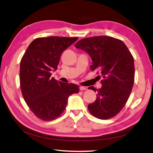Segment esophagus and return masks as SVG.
<instances>
[{
  "instance_id": "obj_1",
  "label": "esophagus",
  "mask_w": 153,
  "mask_h": 153,
  "mask_svg": "<svg viewBox=\"0 0 153 153\" xmlns=\"http://www.w3.org/2000/svg\"><path fill=\"white\" fill-rule=\"evenodd\" d=\"M79 90H86V88L84 87V86H79Z\"/></svg>"
}]
</instances>
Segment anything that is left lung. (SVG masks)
Here are the masks:
<instances>
[{"label": "left lung", "mask_w": 153, "mask_h": 153, "mask_svg": "<svg viewBox=\"0 0 153 153\" xmlns=\"http://www.w3.org/2000/svg\"><path fill=\"white\" fill-rule=\"evenodd\" d=\"M76 48L87 53L92 59L91 69H100L102 87L88 89L97 91L94 102L88 110L95 117L107 120L115 116L125 106L134 82V61L128 47L117 38L98 36L78 41Z\"/></svg>", "instance_id": "8db88e82"}]
</instances>
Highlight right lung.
Returning a JSON list of instances; mask_svg holds the SVG:
<instances>
[{"mask_svg": "<svg viewBox=\"0 0 153 153\" xmlns=\"http://www.w3.org/2000/svg\"><path fill=\"white\" fill-rule=\"evenodd\" d=\"M78 39L59 36L38 38L28 46L21 60L20 86L30 110L38 118L50 121L57 118L66 108L71 94L79 86L51 77L57 69L61 55Z\"/></svg>", "mask_w": 153, "mask_h": 153, "instance_id": "add662e5", "label": "right lung"}]
</instances>
